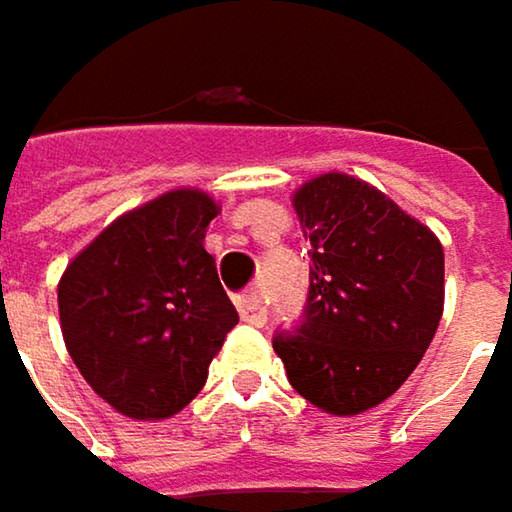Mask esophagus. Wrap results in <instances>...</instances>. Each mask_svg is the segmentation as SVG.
I'll use <instances>...</instances> for the list:
<instances>
[{"mask_svg":"<svg viewBox=\"0 0 512 512\" xmlns=\"http://www.w3.org/2000/svg\"><path fill=\"white\" fill-rule=\"evenodd\" d=\"M237 311H240V317H243L246 323H252V326H263V323H266V305H263V296H260L257 290L237 296Z\"/></svg>","mask_w":512,"mask_h":512,"instance_id":"1","label":"esophagus"}]
</instances>
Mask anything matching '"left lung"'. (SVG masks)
Listing matches in <instances>:
<instances>
[{
  "mask_svg": "<svg viewBox=\"0 0 512 512\" xmlns=\"http://www.w3.org/2000/svg\"><path fill=\"white\" fill-rule=\"evenodd\" d=\"M311 243L308 308L275 335L290 385L329 415L388 400L424 358L445 311L439 237L385 192L329 171L293 192Z\"/></svg>",
  "mask_w": 512,
  "mask_h": 512,
  "instance_id": "8db88e82",
  "label": "left lung"
}]
</instances>
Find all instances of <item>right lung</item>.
<instances>
[{"instance_id": "add662e5", "label": "right lung", "mask_w": 512, "mask_h": 512, "mask_svg": "<svg viewBox=\"0 0 512 512\" xmlns=\"http://www.w3.org/2000/svg\"><path fill=\"white\" fill-rule=\"evenodd\" d=\"M216 213L201 189L162 192L103 228L58 281L67 353L127 418L162 421L189 406L240 320L204 249Z\"/></svg>"}]
</instances>
